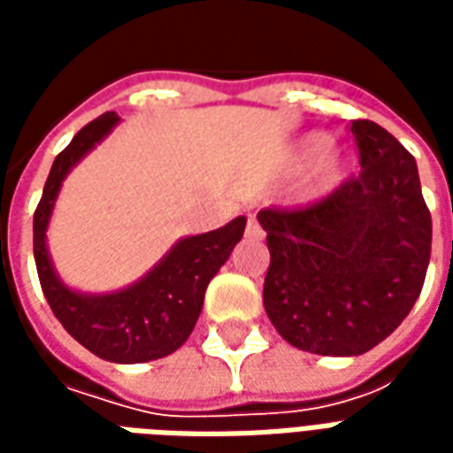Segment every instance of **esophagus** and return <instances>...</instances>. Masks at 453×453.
<instances>
[{
	"mask_svg": "<svg viewBox=\"0 0 453 453\" xmlns=\"http://www.w3.org/2000/svg\"><path fill=\"white\" fill-rule=\"evenodd\" d=\"M247 237H252V240H262V235H265V230H262V226L257 223L255 216L247 218V230H245Z\"/></svg>",
	"mask_w": 453,
	"mask_h": 453,
	"instance_id": "obj_1",
	"label": "esophagus"
}]
</instances>
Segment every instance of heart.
Segmentation results:
<instances>
[{
  "mask_svg": "<svg viewBox=\"0 0 453 453\" xmlns=\"http://www.w3.org/2000/svg\"><path fill=\"white\" fill-rule=\"evenodd\" d=\"M330 142L333 140L327 133L313 130V133H305L291 150V167L296 172H303V169L313 167L315 162H320L318 177H315V187L320 191H330L347 177V159L340 157V155H325Z\"/></svg>",
  "mask_w": 453,
  "mask_h": 453,
  "instance_id": "heart-1",
  "label": "heart"
}]
</instances>
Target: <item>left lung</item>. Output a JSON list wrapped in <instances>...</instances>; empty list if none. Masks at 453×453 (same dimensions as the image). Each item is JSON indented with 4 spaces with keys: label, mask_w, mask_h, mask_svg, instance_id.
Here are the masks:
<instances>
[{
    "label": "left lung",
    "mask_w": 453,
    "mask_h": 453,
    "mask_svg": "<svg viewBox=\"0 0 453 453\" xmlns=\"http://www.w3.org/2000/svg\"><path fill=\"white\" fill-rule=\"evenodd\" d=\"M361 174L318 203L257 213L266 230L265 308L288 344L359 357L398 327L418 301L432 218L418 162L373 120H351Z\"/></svg>",
    "instance_id": "8db88e82"
}]
</instances>
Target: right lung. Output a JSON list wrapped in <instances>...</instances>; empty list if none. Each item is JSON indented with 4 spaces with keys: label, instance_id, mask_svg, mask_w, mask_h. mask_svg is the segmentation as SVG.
Listing matches in <instances>:
<instances>
[{
    "label": "right lung",
    "instance_id": "right-lung-1",
    "mask_svg": "<svg viewBox=\"0 0 453 453\" xmlns=\"http://www.w3.org/2000/svg\"><path fill=\"white\" fill-rule=\"evenodd\" d=\"M120 123L106 111L87 123L55 157L34 213V257L55 318L82 347L113 364H142L177 351L196 325L211 279L242 240L247 218L177 240L148 274L111 294H84L58 276L48 252V223L65 177Z\"/></svg>",
    "mask_w": 453,
    "mask_h": 453
}]
</instances>
